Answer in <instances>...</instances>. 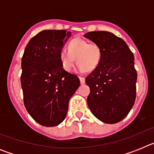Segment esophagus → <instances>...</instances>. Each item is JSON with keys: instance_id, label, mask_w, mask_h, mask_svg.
I'll return each mask as SVG.
<instances>
[{"instance_id": "esophagus-1", "label": "esophagus", "mask_w": 154, "mask_h": 154, "mask_svg": "<svg viewBox=\"0 0 154 154\" xmlns=\"http://www.w3.org/2000/svg\"><path fill=\"white\" fill-rule=\"evenodd\" d=\"M79 80H80V83H81L82 85L85 83V78H84V77H79Z\"/></svg>"}]
</instances>
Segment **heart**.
<instances>
[{
  "label": "heart",
  "instance_id": "b5f03b06",
  "mask_svg": "<svg viewBox=\"0 0 154 154\" xmlns=\"http://www.w3.org/2000/svg\"><path fill=\"white\" fill-rule=\"evenodd\" d=\"M102 58L101 48L96 43L81 38L71 41L68 46V51L62 49L59 51L58 58L62 68L66 72H70L76 61L79 64L80 72L92 71L99 65Z\"/></svg>",
  "mask_w": 154,
  "mask_h": 154
}]
</instances>
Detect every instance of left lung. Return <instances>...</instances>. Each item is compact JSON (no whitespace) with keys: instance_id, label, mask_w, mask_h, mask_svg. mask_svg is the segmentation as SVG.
Listing matches in <instances>:
<instances>
[{"instance_id":"left-lung-1","label":"left lung","mask_w":154,"mask_h":154,"mask_svg":"<svg viewBox=\"0 0 154 154\" xmlns=\"http://www.w3.org/2000/svg\"><path fill=\"white\" fill-rule=\"evenodd\" d=\"M85 38L101 48L99 65L85 78L90 93L88 106L98 119L113 124L124 119L136 99L137 73L126 42L109 31H91Z\"/></svg>"}]
</instances>
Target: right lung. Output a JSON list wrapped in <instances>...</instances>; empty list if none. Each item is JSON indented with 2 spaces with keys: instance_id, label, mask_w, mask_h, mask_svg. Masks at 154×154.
Here are the masks:
<instances>
[{
  "instance_id": "1",
  "label": "right lung",
  "mask_w": 154,
  "mask_h": 154,
  "mask_svg": "<svg viewBox=\"0 0 154 154\" xmlns=\"http://www.w3.org/2000/svg\"><path fill=\"white\" fill-rule=\"evenodd\" d=\"M72 33L44 30L27 45L21 76L27 111L42 126H55L65 119L69 100L80 85L79 79L62 68L58 55Z\"/></svg>"
}]
</instances>
